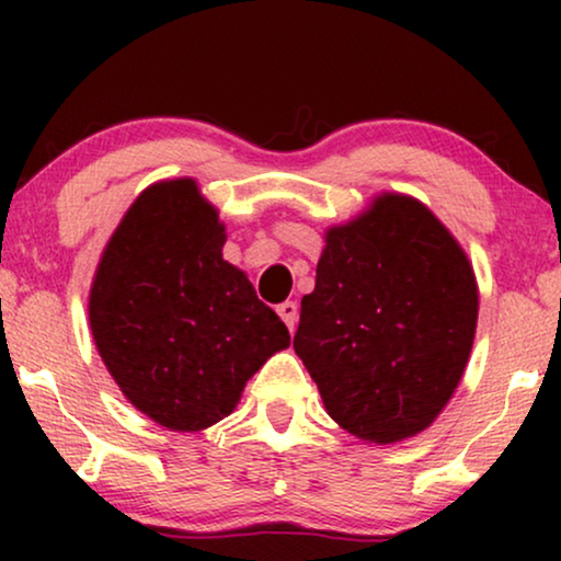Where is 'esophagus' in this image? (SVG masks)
<instances>
[{
  "mask_svg": "<svg viewBox=\"0 0 561 561\" xmlns=\"http://www.w3.org/2000/svg\"><path fill=\"white\" fill-rule=\"evenodd\" d=\"M278 317L286 321V327L290 329V332H294L296 321H298V304L296 301H283L278 306Z\"/></svg>",
  "mask_w": 561,
  "mask_h": 561,
  "instance_id": "1",
  "label": "esophagus"
}]
</instances>
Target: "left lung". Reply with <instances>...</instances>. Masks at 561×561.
<instances>
[{"label": "left lung", "instance_id": "1", "mask_svg": "<svg viewBox=\"0 0 561 561\" xmlns=\"http://www.w3.org/2000/svg\"><path fill=\"white\" fill-rule=\"evenodd\" d=\"M474 327L478 283L465 250L416 198L382 194L327 232L294 350L336 424L393 444L447 405Z\"/></svg>", "mask_w": 561, "mask_h": 561}]
</instances>
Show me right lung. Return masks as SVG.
<instances>
[{"label":"right lung","instance_id":"obj_1","mask_svg":"<svg viewBox=\"0 0 561 561\" xmlns=\"http://www.w3.org/2000/svg\"><path fill=\"white\" fill-rule=\"evenodd\" d=\"M196 181L145 188L114 229L89 294V324L127 401L173 432L234 411L244 382L290 334L240 267Z\"/></svg>","mask_w":561,"mask_h":561}]
</instances>
